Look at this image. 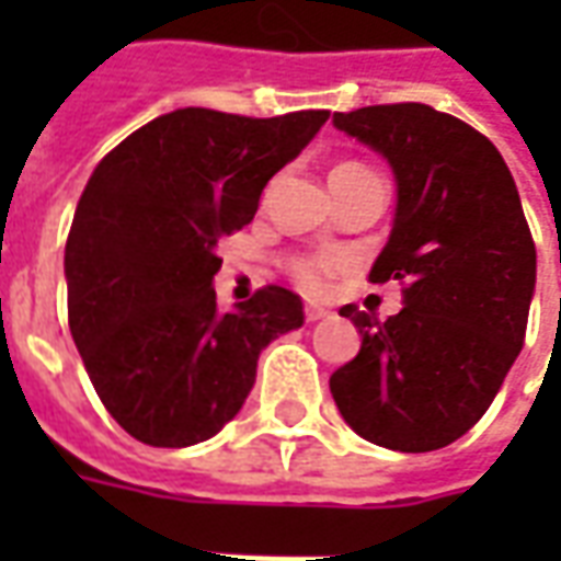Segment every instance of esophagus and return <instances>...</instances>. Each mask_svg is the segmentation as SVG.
<instances>
[{
    "label": "esophagus",
    "mask_w": 561,
    "mask_h": 561,
    "mask_svg": "<svg viewBox=\"0 0 561 561\" xmlns=\"http://www.w3.org/2000/svg\"><path fill=\"white\" fill-rule=\"evenodd\" d=\"M330 312L328 309H321V306H306L304 309V318L312 324V321H321V318H328Z\"/></svg>",
    "instance_id": "1"
}]
</instances>
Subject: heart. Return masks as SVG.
<instances>
[{"mask_svg": "<svg viewBox=\"0 0 561 561\" xmlns=\"http://www.w3.org/2000/svg\"><path fill=\"white\" fill-rule=\"evenodd\" d=\"M348 171H369V168L357 164V161H345V164H340L333 173ZM340 267V257L328 255V252H300V255H291L285 261V270H288V276H291L294 285L304 294H309V297H318V294L328 291L330 282L336 279Z\"/></svg>", "mask_w": 561, "mask_h": 561, "instance_id": "obj_1", "label": "heart"}]
</instances>
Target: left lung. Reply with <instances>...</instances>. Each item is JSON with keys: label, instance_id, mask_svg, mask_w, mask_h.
Returning a JSON list of instances; mask_svg holds the SVG:
<instances>
[{"label": "left lung", "instance_id": "8db88e82", "mask_svg": "<svg viewBox=\"0 0 561 561\" xmlns=\"http://www.w3.org/2000/svg\"><path fill=\"white\" fill-rule=\"evenodd\" d=\"M333 126L397 173L393 231L369 273L405 306L378 321L342 306L360 352L330 376L345 423L373 445L426 454L481 421L526 342L535 240L493 140L430 104H373Z\"/></svg>", "mask_w": 561, "mask_h": 561}]
</instances>
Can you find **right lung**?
<instances>
[{
  "label": "right lung",
  "mask_w": 561,
  "mask_h": 561,
  "mask_svg": "<svg viewBox=\"0 0 561 561\" xmlns=\"http://www.w3.org/2000/svg\"><path fill=\"white\" fill-rule=\"evenodd\" d=\"M328 116L183 107L95 164L66 243L68 328L131 438L188 447L216 435L243 409L261 348L304 324L300 297L279 285L221 316L216 245L255 219L270 176Z\"/></svg>",
  "instance_id": "right-lung-1"
}]
</instances>
